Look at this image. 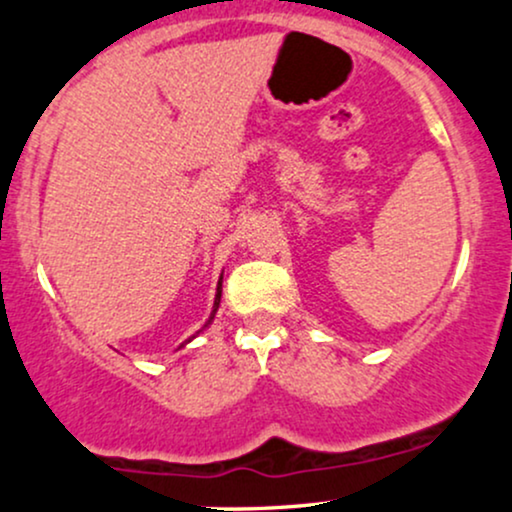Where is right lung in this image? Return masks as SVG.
<instances>
[{
  "label": "right lung",
  "instance_id": "1",
  "mask_svg": "<svg viewBox=\"0 0 512 512\" xmlns=\"http://www.w3.org/2000/svg\"><path fill=\"white\" fill-rule=\"evenodd\" d=\"M223 279V276H221ZM221 279H219V286H216V298H214V310H211V315H209V320H207V325L202 327V330H207V327L211 325V320H214V315H216V310H219V303H221ZM199 330V332H202Z\"/></svg>",
  "mask_w": 512,
  "mask_h": 512
}]
</instances>
